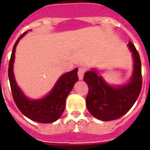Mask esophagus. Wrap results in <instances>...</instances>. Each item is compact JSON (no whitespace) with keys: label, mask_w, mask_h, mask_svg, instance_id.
<instances>
[{"label":"esophagus","mask_w":150,"mask_h":150,"mask_svg":"<svg viewBox=\"0 0 150 150\" xmlns=\"http://www.w3.org/2000/svg\"><path fill=\"white\" fill-rule=\"evenodd\" d=\"M86 72V68L84 67H80L79 68V71H78V75H79V78L80 80H82L83 79V76H84V73Z\"/></svg>","instance_id":"esophagus-1"}]
</instances>
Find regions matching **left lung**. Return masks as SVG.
I'll return each instance as SVG.
<instances>
[{"label": "left lung", "mask_w": 150, "mask_h": 150, "mask_svg": "<svg viewBox=\"0 0 150 150\" xmlns=\"http://www.w3.org/2000/svg\"><path fill=\"white\" fill-rule=\"evenodd\" d=\"M128 47L134 61L132 75L128 83L113 86L95 69L85 73L83 79L89 87L87 109L100 121H113L125 115L139 96L142 83L141 60L132 42L128 43Z\"/></svg>", "instance_id": "left-lung-1"}]
</instances>
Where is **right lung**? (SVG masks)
<instances>
[{"mask_svg": "<svg viewBox=\"0 0 150 150\" xmlns=\"http://www.w3.org/2000/svg\"><path fill=\"white\" fill-rule=\"evenodd\" d=\"M27 33L28 32L22 34L15 42L9 61L8 78L10 81L11 93L15 104L25 116L31 119L32 121L40 123H52L60 118L65 109L67 96L71 91L75 82L79 80L78 68L61 75L51 91L46 96L38 100L28 98L17 85L13 72L16 46Z\"/></svg>", "mask_w": 150, "mask_h": 150, "instance_id": "add662e5", "label": "right lung"}]
</instances>
